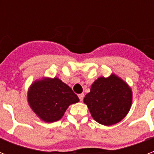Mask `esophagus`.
I'll list each match as a JSON object with an SVG mask.
<instances>
[{
	"label": "esophagus",
	"instance_id": "esophagus-1",
	"mask_svg": "<svg viewBox=\"0 0 154 154\" xmlns=\"http://www.w3.org/2000/svg\"><path fill=\"white\" fill-rule=\"evenodd\" d=\"M84 96H85V94H79V95H78V97H79L80 101H83V98H84Z\"/></svg>",
	"mask_w": 154,
	"mask_h": 154
}]
</instances>
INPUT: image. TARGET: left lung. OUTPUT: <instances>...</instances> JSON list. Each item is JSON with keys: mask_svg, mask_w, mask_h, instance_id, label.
Returning <instances> with one entry per match:
<instances>
[{"mask_svg": "<svg viewBox=\"0 0 154 154\" xmlns=\"http://www.w3.org/2000/svg\"><path fill=\"white\" fill-rule=\"evenodd\" d=\"M84 102L94 119L100 124L111 125L121 122L132 104V91L126 83L115 75L100 77L92 85Z\"/></svg>", "mask_w": 154, "mask_h": 154, "instance_id": "8db88e82", "label": "left lung"}]
</instances>
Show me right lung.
Instances as JSON below:
<instances>
[{
	"instance_id": "add662e5",
	"label": "right lung",
	"mask_w": 154,
	"mask_h": 154,
	"mask_svg": "<svg viewBox=\"0 0 154 154\" xmlns=\"http://www.w3.org/2000/svg\"><path fill=\"white\" fill-rule=\"evenodd\" d=\"M28 101L38 117L46 122L60 120L69 105L79 101L71 88L58 78L42 80L31 85Z\"/></svg>"
}]
</instances>
